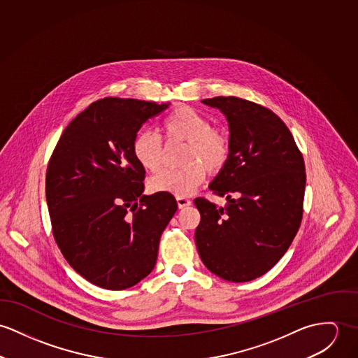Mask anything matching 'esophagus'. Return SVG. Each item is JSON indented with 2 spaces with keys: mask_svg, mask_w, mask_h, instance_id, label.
<instances>
[{
  "mask_svg": "<svg viewBox=\"0 0 358 358\" xmlns=\"http://www.w3.org/2000/svg\"><path fill=\"white\" fill-rule=\"evenodd\" d=\"M191 203H192V201L188 198H182V196H178V198H177V204H178L180 208H185V207L191 206Z\"/></svg>",
  "mask_w": 358,
  "mask_h": 358,
  "instance_id": "34e87169",
  "label": "esophagus"
}]
</instances>
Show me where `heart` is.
Segmentation results:
<instances>
[{
    "label": "heart",
    "mask_w": 358,
    "mask_h": 358,
    "mask_svg": "<svg viewBox=\"0 0 358 358\" xmlns=\"http://www.w3.org/2000/svg\"><path fill=\"white\" fill-rule=\"evenodd\" d=\"M160 130L169 141H187L184 152L185 166L181 169H164L150 181L152 192L188 196L204 182L207 171H221L231 155V141L225 130L210 126V120L196 110L180 106L170 111L160 123ZM131 154L147 171H155L160 166L162 143L151 130H140L133 143Z\"/></svg>",
    "instance_id": "1"
}]
</instances>
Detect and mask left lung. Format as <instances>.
Here are the masks:
<instances>
[{
	"instance_id": "left-lung-1",
	"label": "left lung",
	"mask_w": 358,
	"mask_h": 358,
	"mask_svg": "<svg viewBox=\"0 0 358 358\" xmlns=\"http://www.w3.org/2000/svg\"><path fill=\"white\" fill-rule=\"evenodd\" d=\"M201 103L228 120L231 155L208 185L228 204L195 199L199 255L218 278L250 281L278 264L299 229L305 163L291 131L271 110L234 96Z\"/></svg>"
}]
</instances>
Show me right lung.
<instances>
[{
  "instance_id": "obj_1",
  "label": "right lung",
  "mask_w": 358,
  "mask_h": 358,
  "mask_svg": "<svg viewBox=\"0 0 358 358\" xmlns=\"http://www.w3.org/2000/svg\"><path fill=\"white\" fill-rule=\"evenodd\" d=\"M169 106L97 100L64 129L49 160L45 192L53 236L73 269L97 287L126 289L155 268L177 201L170 194L143 195L145 170L131 143Z\"/></svg>"
}]
</instances>
